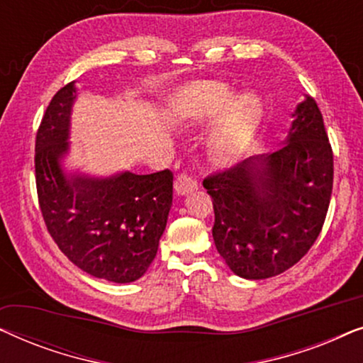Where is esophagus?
<instances>
[{"instance_id": "esophagus-1", "label": "esophagus", "mask_w": 363, "mask_h": 363, "mask_svg": "<svg viewBox=\"0 0 363 363\" xmlns=\"http://www.w3.org/2000/svg\"><path fill=\"white\" fill-rule=\"evenodd\" d=\"M198 190V183L188 175H178L175 180V191L178 195H188V193Z\"/></svg>"}]
</instances>
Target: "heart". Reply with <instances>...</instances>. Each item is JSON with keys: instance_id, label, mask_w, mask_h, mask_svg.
I'll return each instance as SVG.
<instances>
[{"instance_id": "b5f03b06", "label": "heart", "mask_w": 363, "mask_h": 363, "mask_svg": "<svg viewBox=\"0 0 363 363\" xmlns=\"http://www.w3.org/2000/svg\"><path fill=\"white\" fill-rule=\"evenodd\" d=\"M235 94L228 84L195 81L173 92L168 101V118L183 130H200L213 121L205 138V155L218 170L233 168L246 157L266 116L257 94Z\"/></svg>"}]
</instances>
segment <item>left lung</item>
<instances>
[{
  "label": "left lung",
  "mask_w": 363,
  "mask_h": 363,
  "mask_svg": "<svg viewBox=\"0 0 363 363\" xmlns=\"http://www.w3.org/2000/svg\"><path fill=\"white\" fill-rule=\"evenodd\" d=\"M332 183L324 118L306 96L276 150L203 182L215 208L213 240L228 267L245 279H267L301 261L324 225Z\"/></svg>",
  "instance_id": "left-lung-1"
}]
</instances>
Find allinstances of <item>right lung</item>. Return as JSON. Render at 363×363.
<instances>
[{
  "instance_id": "1",
  "label": "right lung",
  "mask_w": 363,
  "mask_h": 363,
  "mask_svg": "<svg viewBox=\"0 0 363 363\" xmlns=\"http://www.w3.org/2000/svg\"><path fill=\"white\" fill-rule=\"evenodd\" d=\"M76 81L56 92L36 135V186L49 235L84 272L117 284L145 274L155 259L173 200V173L67 172Z\"/></svg>"
}]
</instances>
